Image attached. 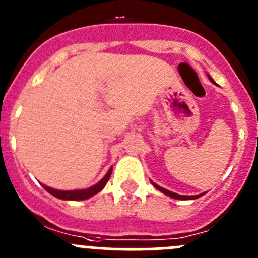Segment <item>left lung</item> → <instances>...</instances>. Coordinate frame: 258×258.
I'll list each match as a JSON object with an SVG mask.
<instances>
[{"label": "left lung", "instance_id": "left-lung-1", "mask_svg": "<svg viewBox=\"0 0 258 258\" xmlns=\"http://www.w3.org/2000/svg\"><path fill=\"white\" fill-rule=\"evenodd\" d=\"M208 78L211 80V82H213V80L210 77V76H208ZM213 83H215V82H213ZM152 184H153V186L157 187L159 191H162L163 194H166V196L171 197V198H173V199H181V201H187V199H197V198H199V197H202L204 194V192H202V194H199V196H180V194H176V192H172V191H169V190H167V189H163V187L158 186V185L154 184V182H152Z\"/></svg>", "mask_w": 258, "mask_h": 258}]
</instances>
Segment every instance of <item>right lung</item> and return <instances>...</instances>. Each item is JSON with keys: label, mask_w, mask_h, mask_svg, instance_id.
<instances>
[{"label": "right lung", "mask_w": 258, "mask_h": 258, "mask_svg": "<svg viewBox=\"0 0 258 258\" xmlns=\"http://www.w3.org/2000/svg\"><path fill=\"white\" fill-rule=\"evenodd\" d=\"M112 171L113 168H110L108 171L105 176L101 178L96 185L94 186L89 187V189H83V190H56V189H52V187H48L46 185H42L45 187L46 191H48L50 194H52L54 197L59 199H64V201H83V199H89L91 198L92 196L97 194L99 191L103 190V187L105 186L106 182L109 181L110 178V175H112Z\"/></svg>", "instance_id": "right-lung-1"}]
</instances>
